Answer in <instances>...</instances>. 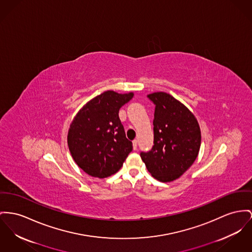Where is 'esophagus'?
<instances>
[{"mask_svg":"<svg viewBox=\"0 0 252 252\" xmlns=\"http://www.w3.org/2000/svg\"><path fill=\"white\" fill-rule=\"evenodd\" d=\"M133 146H134V150L137 148V140L136 139L133 140Z\"/></svg>","mask_w":252,"mask_h":252,"instance_id":"1","label":"esophagus"}]
</instances>
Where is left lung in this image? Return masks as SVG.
Returning a JSON list of instances; mask_svg holds the SVG:
<instances>
[{
    "label": "left lung",
    "mask_w": 252,
    "mask_h": 252,
    "mask_svg": "<svg viewBox=\"0 0 252 252\" xmlns=\"http://www.w3.org/2000/svg\"><path fill=\"white\" fill-rule=\"evenodd\" d=\"M156 105L154 146L140 153L152 176L162 183L179 179L196 160L201 147V129L193 113L169 94H148Z\"/></svg>",
    "instance_id": "obj_1"
}]
</instances>
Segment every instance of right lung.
I'll return each mask as SVG.
<instances>
[{
    "label": "right lung",
    "instance_id": "add662e5",
    "mask_svg": "<svg viewBox=\"0 0 252 252\" xmlns=\"http://www.w3.org/2000/svg\"><path fill=\"white\" fill-rule=\"evenodd\" d=\"M134 93L107 91L87 102L73 118L67 146L75 163L88 175L104 179L116 174L133 150L118 117Z\"/></svg>",
    "mask_w": 252,
    "mask_h": 252
}]
</instances>
